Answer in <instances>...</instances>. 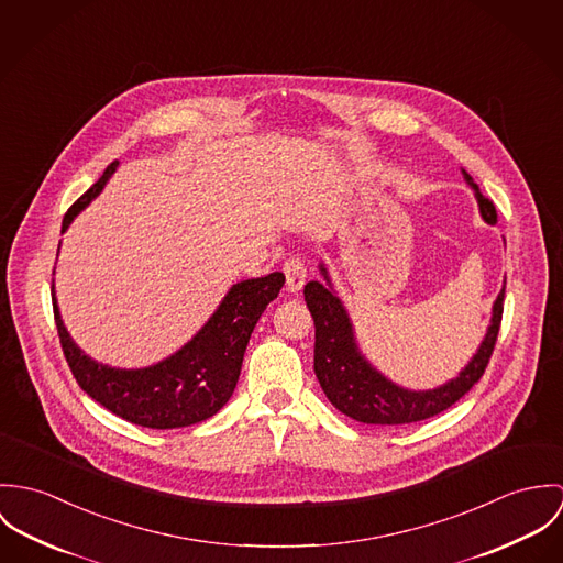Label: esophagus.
Returning <instances> with one entry per match:
<instances>
[{"label":"esophagus","instance_id":"obj_1","mask_svg":"<svg viewBox=\"0 0 563 563\" xmlns=\"http://www.w3.org/2000/svg\"><path fill=\"white\" fill-rule=\"evenodd\" d=\"M283 269H285V276H287V289L291 294H298L305 287V283H307V265H305V261L300 256L287 258Z\"/></svg>","mask_w":563,"mask_h":563}]
</instances>
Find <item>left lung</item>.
I'll return each mask as SVG.
<instances>
[{
	"label": "left lung",
	"mask_w": 563,
	"mask_h": 563,
	"mask_svg": "<svg viewBox=\"0 0 563 563\" xmlns=\"http://www.w3.org/2000/svg\"><path fill=\"white\" fill-rule=\"evenodd\" d=\"M462 175L466 184L475 189L482 218L488 224H497L495 205L473 184L466 170H462ZM319 269L325 283L311 280L305 287V300L314 321V375L330 404L350 419L367 426H404L430 419L464 397L486 372L499 336L505 285L493 305L488 332L468 365L457 377L437 388L410 390L379 374L361 354L354 325L332 289L325 265L321 263Z\"/></svg>",
	"instance_id": "obj_1"
}]
</instances>
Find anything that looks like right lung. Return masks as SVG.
Listing matches in <instances>:
<instances>
[{
	"label": "right lung",
	"mask_w": 563,
	"mask_h": 563,
	"mask_svg": "<svg viewBox=\"0 0 563 563\" xmlns=\"http://www.w3.org/2000/svg\"><path fill=\"white\" fill-rule=\"evenodd\" d=\"M117 166L119 162L110 164L103 177L73 202L64 216L63 233L73 218L99 196ZM283 285L285 274L280 272L233 285L191 341L162 363L142 369H117L86 356L64 328L54 287L52 300L64 356L77 384L129 423L151 430H175L213 417L231 399L252 330Z\"/></svg>",
	"instance_id": "1"
}]
</instances>
